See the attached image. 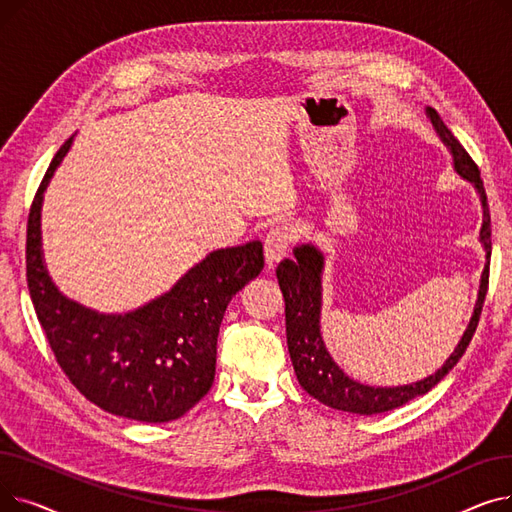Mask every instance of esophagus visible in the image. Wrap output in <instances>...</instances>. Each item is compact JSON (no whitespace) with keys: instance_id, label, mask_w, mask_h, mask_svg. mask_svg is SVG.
I'll return each instance as SVG.
<instances>
[{"instance_id":"1","label":"esophagus","mask_w":512,"mask_h":512,"mask_svg":"<svg viewBox=\"0 0 512 512\" xmlns=\"http://www.w3.org/2000/svg\"><path fill=\"white\" fill-rule=\"evenodd\" d=\"M290 242H292V230L288 226H276L267 232L265 245H263L267 267H274L280 259L286 257Z\"/></svg>"}]
</instances>
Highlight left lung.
<instances>
[{
  "label": "left lung",
  "mask_w": 512,
  "mask_h": 512,
  "mask_svg": "<svg viewBox=\"0 0 512 512\" xmlns=\"http://www.w3.org/2000/svg\"><path fill=\"white\" fill-rule=\"evenodd\" d=\"M425 114L432 122L438 139L448 149L452 157V170L459 174L463 180H467L481 201V228H479V242L481 249L486 253V263L479 276V288L477 299L473 305V313L469 317V324L454 346L450 357L444 361L440 369H436L432 375H427L423 380H417L413 384L402 386H369L355 378H351L330 355L324 334H321V305H324V267H326V255L315 242H301L292 249V259L280 261L276 276L280 290L284 294L286 303V340H288V353L290 361L297 373V380L309 396L324 402L326 407H332L336 411L355 413V415H378L392 409H398L407 405L409 400L427 394L440 380H444L448 371L459 363L467 346L471 342V336L477 328V321L481 315L483 299H486L488 290V267H490V255H492V240H490V209H488V197L486 188H483V180L479 178V170L473 164L469 153L463 149V145L454 139V134L446 128L442 118L438 116L432 107H425Z\"/></svg>",
  "instance_id": "left-lung-1"
}]
</instances>
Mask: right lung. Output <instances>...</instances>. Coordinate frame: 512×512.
Listing matches in <instances>:
<instances>
[{
	"instance_id": "add662e5",
	"label": "right lung",
	"mask_w": 512,
	"mask_h": 512,
	"mask_svg": "<svg viewBox=\"0 0 512 512\" xmlns=\"http://www.w3.org/2000/svg\"><path fill=\"white\" fill-rule=\"evenodd\" d=\"M72 141L49 164L26 228V280L39 324L68 380L99 409L145 423L174 421L209 392L226 307L261 274L263 245L249 240L211 251L170 290L124 313L66 297L45 263L41 209Z\"/></svg>"
}]
</instances>
